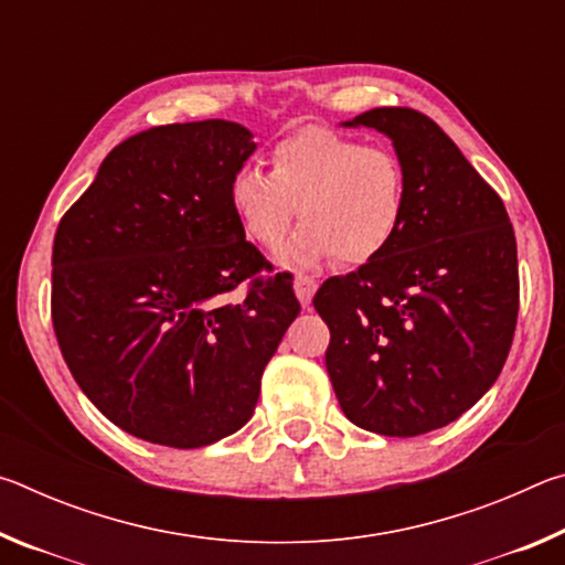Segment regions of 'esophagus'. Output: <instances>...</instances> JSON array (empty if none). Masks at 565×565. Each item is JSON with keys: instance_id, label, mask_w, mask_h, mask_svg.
I'll list each match as a JSON object with an SVG mask.
<instances>
[{"instance_id": "1", "label": "esophagus", "mask_w": 565, "mask_h": 565, "mask_svg": "<svg viewBox=\"0 0 565 565\" xmlns=\"http://www.w3.org/2000/svg\"><path fill=\"white\" fill-rule=\"evenodd\" d=\"M317 279H313V276H309V274H296V279H294V291H296V296H299V301L303 303V306H309L311 303V296H313V291H317Z\"/></svg>"}]
</instances>
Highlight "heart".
<instances>
[{
  "instance_id": "heart-1",
  "label": "heart",
  "mask_w": 565,
  "mask_h": 565,
  "mask_svg": "<svg viewBox=\"0 0 565 565\" xmlns=\"http://www.w3.org/2000/svg\"><path fill=\"white\" fill-rule=\"evenodd\" d=\"M269 174L242 167L228 181V206L242 232L279 248L296 218L301 228L284 262L313 266L374 262L396 242L408 206L406 167L396 151L327 127H303L276 141Z\"/></svg>"
}]
</instances>
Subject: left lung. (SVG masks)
I'll use <instances>...</instances> for the list:
<instances>
[{"instance_id":"obj_1","label":"left lung","mask_w":565,"mask_h":565,"mask_svg":"<svg viewBox=\"0 0 565 565\" xmlns=\"http://www.w3.org/2000/svg\"><path fill=\"white\" fill-rule=\"evenodd\" d=\"M406 167L404 226L384 254L313 296L327 371L351 424L381 436L436 431L499 379L519 319V256L501 196L446 131L408 107L359 114Z\"/></svg>"}]
</instances>
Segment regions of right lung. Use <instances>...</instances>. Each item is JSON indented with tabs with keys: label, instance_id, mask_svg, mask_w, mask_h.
<instances>
[{
	"label": "right lung",
	"instance_id": "right-lung-1",
	"mask_svg": "<svg viewBox=\"0 0 565 565\" xmlns=\"http://www.w3.org/2000/svg\"><path fill=\"white\" fill-rule=\"evenodd\" d=\"M254 149L224 119L134 134L56 226L62 356L92 404L145 441L199 448L238 431L301 311L291 276H262L274 266L228 206ZM242 280L245 299L226 302Z\"/></svg>",
	"mask_w": 565,
	"mask_h": 565
}]
</instances>
